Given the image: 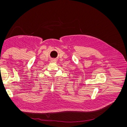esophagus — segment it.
<instances>
[{"mask_svg":"<svg viewBox=\"0 0 127 127\" xmlns=\"http://www.w3.org/2000/svg\"><path fill=\"white\" fill-rule=\"evenodd\" d=\"M51 61H56V60H55V59H52Z\"/></svg>","mask_w":127,"mask_h":127,"instance_id":"1","label":"esophagus"}]
</instances>
